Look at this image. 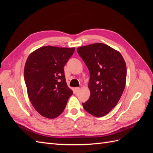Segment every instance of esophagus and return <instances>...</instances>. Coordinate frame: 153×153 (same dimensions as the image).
<instances>
[{
	"label": "esophagus",
	"mask_w": 153,
	"mask_h": 153,
	"mask_svg": "<svg viewBox=\"0 0 153 153\" xmlns=\"http://www.w3.org/2000/svg\"><path fill=\"white\" fill-rule=\"evenodd\" d=\"M79 90H80L79 87H75V88H74V92L75 93H77V92H79Z\"/></svg>",
	"instance_id": "obj_1"
}]
</instances>
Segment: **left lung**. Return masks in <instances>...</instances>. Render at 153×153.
Listing matches in <instances>:
<instances>
[{
  "mask_svg": "<svg viewBox=\"0 0 153 153\" xmlns=\"http://www.w3.org/2000/svg\"><path fill=\"white\" fill-rule=\"evenodd\" d=\"M77 53L90 73V97L82 103L84 109L95 117L108 114L116 106L124 90L127 69L120 52L106 44L79 47Z\"/></svg>",
  "mask_w": 153,
  "mask_h": 153,
  "instance_id": "1",
  "label": "left lung"
}]
</instances>
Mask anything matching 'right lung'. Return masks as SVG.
Listing matches in <instances>:
<instances>
[{
	"mask_svg": "<svg viewBox=\"0 0 153 153\" xmlns=\"http://www.w3.org/2000/svg\"><path fill=\"white\" fill-rule=\"evenodd\" d=\"M75 48L45 46L27 58L24 80L28 97L39 114L53 119L63 112L72 90L68 87L64 66Z\"/></svg>",
	"mask_w": 153,
	"mask_h": 153,
	"instance_id": "right-lung-1",
	"label": "right lung"
}]
</instances>
